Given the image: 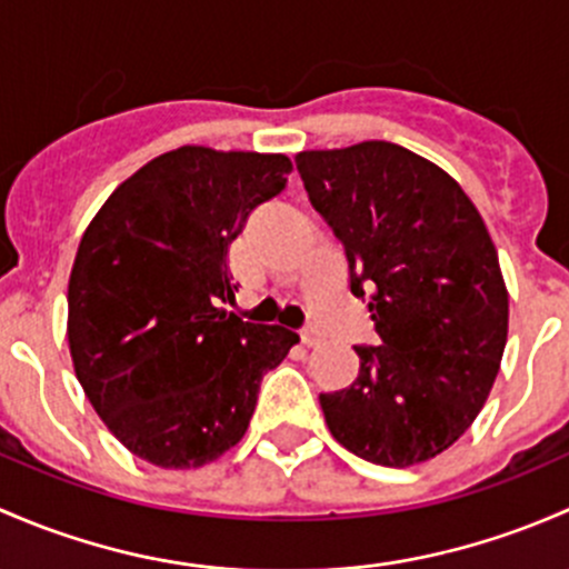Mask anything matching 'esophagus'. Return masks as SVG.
<instances>
[{
	"instance_id": "1",
	"label": "esophagus",
	"mask_w": 569,
	"mask_h": 569,
	"mask_svg": "<svg viewBox=\"0 0 569 569\" xmlns=\"http://www.w3.org/2000/svg\"><path fill=\"white\" fill-rule=\"evenodd\" d=\"M301 339H303V345H307V348H315V345L323 342V331H320V328H315V326H309V328H303V331H301Z\"/></svg>"
}]
</instances>
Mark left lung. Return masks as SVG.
Masks as SVG:
<instances>
[{
	"label": "left lung",
	"mask_w": 569,
	"mask_h": 569,
	"mask_svg": "<svg viewBox=\"0 0 569 569\" xmlns=\"http://www.w3.org/2000/svg\"><path fill=\"white\" fill-rule=\"evenodd\" d=\"M296 167L380 337L356 348L350 389L320 395L328 430L375 466L436 458L482 411L507 345L488 227L458 180L400 144L303 150Z\"/></svg>",
	"instance_id": "obj_1"
}]
</instances>
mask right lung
Returning a JSON list of instances; mask_svg holds the SVG:
<instances>
[{
    "label": "right lung",
    "instance_id": "add662e5",
    "mask_svg": "<svg viewBox=\"0 0 569 569\" xmlns=\"http://www.w3.org/2000/svg\"><path fill=\"white\" fill-rule=\"evenodd\" d=\"M282 153L186 144L117 186L68 282L76 378L111 436L158 468L208 466L249 427L262 375L298 333L227 312V249L284 189Z\"/></svg>",
    "mask_w": 569,
    "mask_h": 569
}]
</instances>
